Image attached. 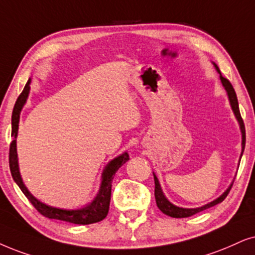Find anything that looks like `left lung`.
Returning <instances> with one entry per match:
<instances>
[{
    "label": "left lung",
    "instance_id": "1",
    "mask_svg": "<svg viewBox=\"0 0 255 255\" xmlns=\"http://www.w3.org/2000/svg\"><path fill=\"white\" fill-rule=\"evenodd\" d=\"M212 63H213L215 70H217V72L219 73V77H220V81L222 83V87H224L225 90H226V93H227L228 101H230L232 111H233L234 117H235V119H237L238 124H239L240 131H241V154H240V159H239V161H240L241 156H243L244 150H245V143H246V133H245L244 121H243V119H241V115H240L239 104H238L237 94H235L234 88H233V86L231 85V82L221 75L220 69H219L217 63H215V62H212ZM153 175H154V182H155V191H154V195H155V201H156L157 207H159V209L161 212H162L163 214L168 215V217H172V218H188V217H191V215H194L196 213H199V212H202V211H205V209L211 208L215 205L220 204V202L224 201L228 193H230L232 186H233V181H234V180H233V181L231 182V185L228 186V188L226 189V191L222 193V194L219 196V198L213 200V201L208 202V204H206L204 206H200V207L185 208V207H179V206L172 204V202H170L169 200L166 198V195L163 194V192H162V188H161L159 179L156 178L155 173H153Z\"/></svg>",
    "mask_w": 255,
    "mask_h": 255
}]
</instances>
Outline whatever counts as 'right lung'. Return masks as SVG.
<instances>
[{"label": "right lung", "mask_w": 255, "mask_h": 255, "mask_svg": "<svg viewBox=\"0 0 255 255\" xmlns=\"http://www.w3.org/2000/svg\"><path fill=\"white\" fill-rule=\"evenodd\" d=\"M30 83L31 79L28 80L25 83L23 92L21 93L17 100H16L14 109H12L11 115V136L12 138L10 143V149H9V167H10L11 176L14 181L17 183L20 187L21 191L23 194L27 196L29 201L33 204L35 208L44 217L49 219H56V220L67 221L70 224L76 225H89L94 224V222H99L107 217L109 211V204H111V194H112V182L114 179L115 173L120 168L122 165H125L128 160H129V155L127 151L120 154V155L114 157V159L109 161L106 165V167L102 170L101 174V183H100V188L98 194L95 198L83 206L81 208L76 209H66V208H59L53 207L44 202H42L37 198L31 194L24 185L23 180H22L21 173H20V166H18V156H17V148H16V137H17L18 133V124H20V115L22 109H23L25 102H27L29 93H30Z\"/></svg>", "instance_id": "obj_1"}]
</instances>
